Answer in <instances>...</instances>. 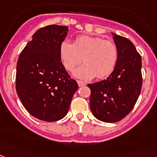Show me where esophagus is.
Instances as JSON below:
<instances>
[{
	"mask_svg": "<svg viewBox=\"0 0 157 157\" xmlns=\"http://www.w3.org/2000/svg\"><path fill=\"white\" fill-rule=\"evenodd\" d=\"M77 84H78L79 87H81V86H84V85H85L86 84H85L84 81H77Z\"/></svg>",
	"mask_w": 157,
	"mask_h": 157,
	"instance_id": "1",
	"label": "esophagus"
}]
</instances>
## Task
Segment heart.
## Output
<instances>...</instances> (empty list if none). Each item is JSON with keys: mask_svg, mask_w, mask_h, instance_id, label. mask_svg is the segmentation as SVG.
<instances>
[{"mask_svg": "<svg viewBox=\"0 0 157 157\" xmlns=\"http://www.w3.org/2000/svg\"><path fill=\"white\" fill-rule=\"evenodd\" d=\"M60 56L64 68L68 71L73 70L84 60L85 64L73 72L78 78L89 80L96 76L104 78L113 72L119 57V50L112 40L80 36L76 38L74 43L67 40L62 41Z\"/></svg>", "mask_w": 157, "mask_h": 157, "instance_id": "obj_1", "label": "heart"}]
</instances>
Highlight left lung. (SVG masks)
Here are the masks:
<instances>
[{
	"instance_id": "obj_1",
	"label": "left lung",
	"mask_w": 157,
	"mask_h": 157,
	"mask_svg": "<svg viewBox=\"0 0 157 157\" xmlns=\"http://www.w3.org/2000/svg\"><path fill=\"white\" fill-rule=\"evenodd\" d=\"M112 34L119 50L115 68L106 80L88 85L91 111L106 123L121 121L132 110L142 87L141 56L128 39Z\"/></svg>"
}]
</instances>
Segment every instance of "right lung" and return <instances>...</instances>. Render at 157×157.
Masks as SVG:
<instances>
[{
    "label": "right lung",
    "instance_id": "add662e5",
    "mask_svg": "<svg viewBox=\"0 0 157 157\" xmlns=\"http://www.w3.org/2000/svg\"><path fill=\"white\" fill-rule=\"evenodd\" d=\"M68 28L51 25L38 29L18 58L16 90L26 110L40 121L64 118L78 89L60 56Z\"/></svg>",
    "mask_w": 157,
    "mask_h": 157
}]
</instances>
